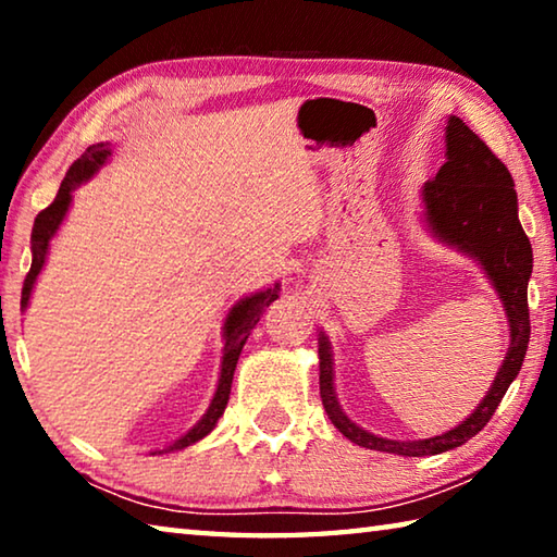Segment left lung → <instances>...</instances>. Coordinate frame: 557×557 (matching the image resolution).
Masks as SVG:
<instances>
[{"mask_svg": "<svg viewBox=\"0 0 557 557\" xmlns=\"http://www.w3.org/2000/svg\"><path fill=\"white\" fill-rule=\"evenodd\" d=\"M445 129L447 162L440 166L435 178L422 186V206H425V223L435 233V238L474 258L484 268L486 277L492 280L506 309L511 344H508L492 388L476 405V410L457 428L447 430L445 435L408 442L371 435L358 428L354 420H348V414L338 405L334 393L332 344L324 332H319V395H322L329 420L358 447L403 457L440 455V451L455 449L474 437L492 420L508 385L521 371L528 338H531L528 280L533 272V250L521 228V221H518V196L511 172L465 125V120L451 115Z\"/></svg>", "mask_w": 557, "mask_h": 557, "instance_id": "8db88e82", "label": "left lung"}]
</instances>
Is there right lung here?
Here are the masks:
<instances>
[{
  "label": "right lung",
  "mask_w": 557,
  "mask_h": 557,
  "mask_svg": "<svg viewBox=\"0 0 557 557\" xmlns=\"http://www.w3.org/2000/svg\"><path fill=\"white\" fill-rule=\"evenodd\" d=\"M108 157H110V143H100V145L88 147L86 154H83L81 159H75L69 172H65V178L61 182V188H59V194H55L53 203L46 206V209L36 215L34 231H32V270H29V275H26L24 287H22V309L29 307L36 277H39V272L44 270L46 256H49V243L55 235V231H59V225L63 223L65 213H69V206L73 201V188L81 186L83 182H88V178L108 162ZM277 297H280V285L275 282V287L256 292V295L245 297L238 301V305H233V309L228 312V317H225V324H223L225 346H223L221 375H219V388H215L209 410H206L203 418L196 422V425L188 430L184 437H178L174 445H169L166 449H159V455H162V451H176V449L194 445V442L203 440L215 428V422H219V418L223 414L225 405H228L235 363H238L243 346H245V342H248L252 329H256V324L260 322L265 307H270Z\"/></svg>",
  "instance_id": "1"
}]
</instances>
